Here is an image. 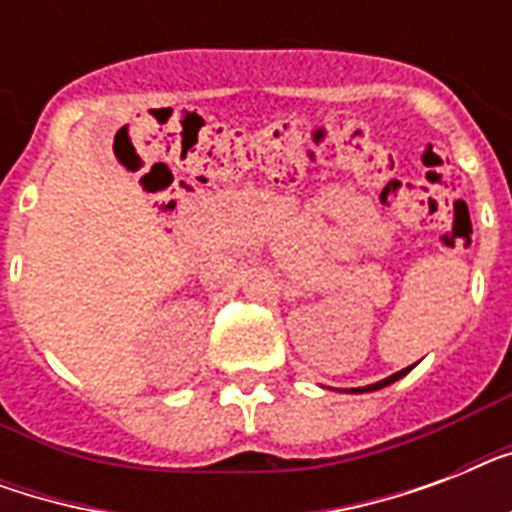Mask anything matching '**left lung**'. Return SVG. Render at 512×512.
Wrapping results in <instances>:
<instances>
[{"label":"left lung","instance_id":"left-lung-1","mask_svg":"<svg viewBox=\"0 0 512 512\" xmlns=\"http://www.w3.org/2000/svg\"><path fill=\"white\" fill-rule=\"evenodd\" d=\"M409 372H412V366H406V369H401V372H396V374H390V377H385V380H380V382L364 385V388H350L348 393H372V390H380V388H385V385H390V382L401 380V377H404V374H409Z\"/></svg>","mask_w":512,"mask_h":512}]
</instances>
